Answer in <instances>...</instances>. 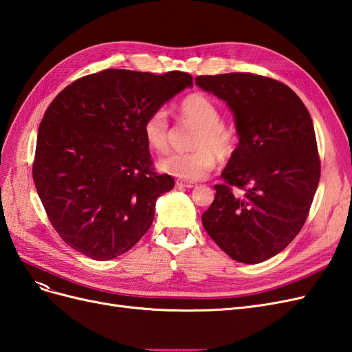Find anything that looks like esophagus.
<instances>
[{"mask_svg":"<svg viewBox=\"0 0 352 352\" xmlns=\"http://www.w3.org/2000/svg\"><path fill=\"white\" fill-rule=\"evenodd\" d=\"M176 185L179 188H194L195 186L192 182H185V180H176Z\"/></svg>","mask_w":352,"mask_h":352,"instance_id":"34e87169","label":"esophagus"}]
</instances>
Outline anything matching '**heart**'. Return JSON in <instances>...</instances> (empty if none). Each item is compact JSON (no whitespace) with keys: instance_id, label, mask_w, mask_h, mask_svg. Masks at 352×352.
<instances>
[{"instance_id":"1","label":"heart","mask_w":352,"mask_h":352,"mask_svg":"<svg viewBox=\"0 0 352 352\" xmlns=\"http://www.w3.org/2000/svg\"><path fill=\"white\" fill-rule=\"evenodd\" d=\"M180 116L198 126L192 145L194 151L168 153L158 160L157 167L163 173L184 180L204 179L216 167L217 157L228 158L236 150L238 133L232 126L221 122L219 105L204 94H190L179 104ZM144 140L157 153L168 146V116L164 109H157L145 117L142 124Z\"/></svg>"}]
</instances>
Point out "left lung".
Returning <instances> with one entry per match:
<instances>
[{
  "instance_id": "8db88e82",
  "label": "left lung",
  "mask_w": 352,
  "mask_h": 352,
  "mask_svg": "<svg viewBox=\"0 0 352 352\" xmlns=\"http://www.w3.org/2000/svg\"><path fill=\"white\" fill-rule=\"evenodd\" d=\"M195 85L226 102L239 138L202 226L235 261L269 260L304 226L320 180L310 113L289 87L258 74L198 76Z\"/></svg>"
}]
</instances>
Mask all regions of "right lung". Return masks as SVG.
<instances>
[{
	"instance_id": "right-lung-1",
	"label": "right lung",
	"mask_w": 352,
	"mask_h": 352,
	"mask_svg": "<svg viewBox=\"0 0 352 352\" xmlns=\"http://www.w3.org/2000/svg\"><path fill=\"white\" fill-rule=\"evenodd\" d=\"M190 87L192 76L184 72L107 69L74 80L50 104L38 131L34 180L69 247L107 261L150 229L157 198L175 180L154 172L142 124Z\"/></svg>"
}]
</instances>
